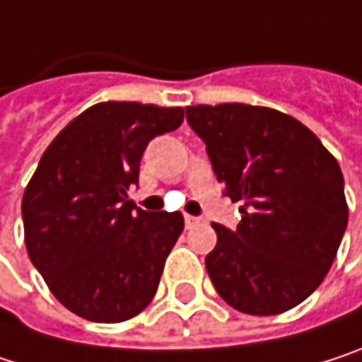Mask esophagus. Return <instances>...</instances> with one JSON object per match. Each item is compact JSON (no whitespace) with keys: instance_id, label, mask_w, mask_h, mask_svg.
<instances>
[{"instance_id":"34e87169","label":"esophagus","mask_w":362,"mask_h":362,"mask_svg":"<svg viewBox=\"0 0 362 362\" xmlns=\"http://www.w3.org/2000/svg\"><path fill=\"white\" fill-rule=\"evenodd\" d=\"M202 221V217H192V215H185V226L187 228H194V226H198Z\"/></svg>"}]
</instances>
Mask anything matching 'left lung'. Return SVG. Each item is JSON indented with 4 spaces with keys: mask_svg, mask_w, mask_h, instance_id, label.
Listing matches in <instances>:
<instances>
[{
    "mask_svg": "<svg viewBox=\"0 0 362 362\" xmlns=\"http://www.w3.org/2000/svg\"><path fill=\"white\" fill-rule=\"evenodd\" d=\"M217 181L243 219L213 223L206 272L217 293L253 316L301 303L331 268L348 226L337 160L299 119L245 103L185 107Z\"/></svg>",
    "mask_w": 362,
    "mask_h": 362,
    "instance_id": "left-lung-1",
    "label": "left lung"
}]
</instances>
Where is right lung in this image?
<instances>
[{
    "label": "right lung",
    "mask_w": 362,
    "mask_h": 362,
    "mask_svg": "<svg viewBox=\"0 0 362 362\" xmlns=\"http://www.w3.org/2000/svg\"><path fill=\"white\" fill-rule=\"evenodd\" d=\"M183 122L181 107L92 105L44 151L23 196L25 245L52 295L92 322H122L153 299L183 215L128 200L147 143Z\"/></svg>",
    "instance_id": "1"
}]
</instances>
